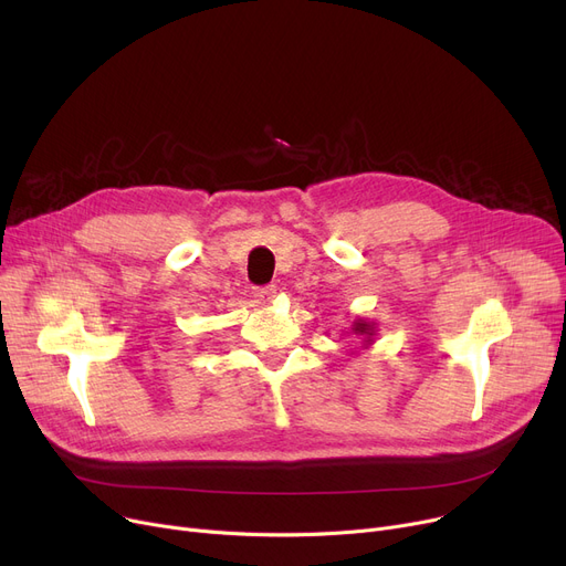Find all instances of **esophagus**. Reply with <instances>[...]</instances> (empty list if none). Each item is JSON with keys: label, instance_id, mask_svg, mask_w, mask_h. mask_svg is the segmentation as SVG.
Wrapping results in <instances>:
<instances>
[{"label": "esophagus", "instance_id": "esophagus-1", "mask_svg": "<svg viewBox=\"0 0 566 566\" xmlns=\"http://www.w3.org/2000/svg\"><path fill=\"white\" fill-rule=\"evenodd\" d=\"M277 295V286H261V289H254V298L259 303H271Z\"/></svg>", "mask_w": 566, "mask_h": 566}]
</instances>
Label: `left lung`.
Listing matches in <instances>:
<instances>
[{"mask_svg": "<svg viewBox=\"0 0 566 566\" xmlns=\"http://www.w3.org/2000/svg\"><path fill=\"white\" fill-rule=\"evenodd\" d=\"M350 333L363 337V346L369 348L376 339V323L369 321V318H355L353 325H350Z\"/></svg>", "mask_w": 566, "mask_h": 566, "instance_id": "obj_1", "label": "left lung"}]
</instances>
